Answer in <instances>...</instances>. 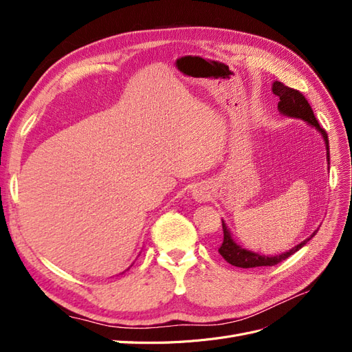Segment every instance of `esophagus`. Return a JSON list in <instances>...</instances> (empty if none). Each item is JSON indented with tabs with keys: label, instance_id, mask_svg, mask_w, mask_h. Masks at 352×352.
Returning a JSON list of instances; mask_svg holds the SVG:
<instances>
[{
	"label": "esophagus",
	"instance_id": "esophagus-1",
	"mask_svg": "<svg viewBox=\"0 0 352 352\" xmlns=\"http://www.w3.org/2000/svg\"><path fill=\"white\" fill-rule=\"evenodd\" d=\"M192 198L197 201V202H207L210 201L211 195H210V189L206 184H198L197 186H194L192 189Z\"/></svg>",
	"mask_w": 352,
	"mask_h": 352
}]
</instances>
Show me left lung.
Here are the masks:
<instances>
[{"label": "left lung", "instance_id": "8db88e82", "mask_svg": "<svg viewBox=\"0 0 352 352\" xmlns=\"http://www.w3.org/2000/svg\"><path fill=\"white\" fill-rule=\"evenodd\" d=\"M272 91L276 97L279 98L278 110L280 114H283L286 117H291V119H300V120L305 122L307 124L314 127V129L322 135V138L324 140V145H326V160H327V164H330L327 133L322 129L320 124H318V122L316 120V116L304 95L300 91L285 87V85L279 80H274L272 83ZM221 225H223V243L219 248V252L229 264L235 265V267H242V269L261 267V265H274V264L286 260L287 257H291L292 254H295L298 250H301L318 230V229L314 230L310 236L304 239L301 243H298L296 247H294L289 251L282 252L279 255H263L260 252H254V251H250L247 248L241 247V245L236 243V241L232 238V233L223 219H221Z\"/></svg>", "mask_w": 352, "mask_h": 352}]
</instances>
